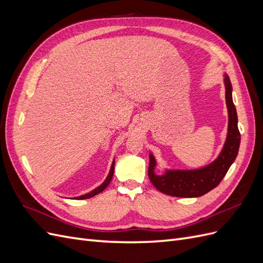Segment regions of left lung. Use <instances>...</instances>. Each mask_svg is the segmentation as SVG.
Segmentation results:
<instances>
[{"label": "left lung", "instance_id": "left-lung-1", "mask_svg": "<svg viewBox=\"0 0 263 263\" xmlns=\"http://www.w3.org/2000/svg\"><path fill=\"white\" fill-rule=\"evenodd\" d=\"M226 105L228 109V132L219 156L209 165L195 170H165L161 176L155 173L157 165L153 154H149L148 176L160 192L177 197H198L216 187L226 176L238 155L240 133L238 129L237 110L233 102V86L227 74L224 78Z\"/></svg>", "mask_w": 263, "mask_h": 263}]
</instances>
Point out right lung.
<instances>
[{
    "instance_id": "1",
    "label": "right lung",
    "mask_w": 263,
    "mask_h": 263,
    "mask_svg": "<svg viewBox=\"0 0 263 263\" xmlns=\"http://www.w3.org/2000/svg\"><path fill=\"white\" fill-rule=\"evenodd\" d=\"M114 164H115V161H113V163H112V166H110V170H109V173H108L107 178L105 179V181L103 182L100 186H98L97 189H94L93 191H91V192H89V193H86V194H84V195H81V196L74 197V198H77V200H85V198H90V197H93L94 195H97V194H99V193L103 192V191H104V190L107 187V185L109 184V182L112 181L113 174H114Z\"/></svg>"
}]
</instances>
